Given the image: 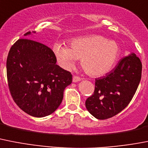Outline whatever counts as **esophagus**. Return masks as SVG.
I'll use <instances>...</instances> for the list:
<instances>
[{
  "label": "esophagus",
  "mask_w": 148,
  "mask_h": 148,
  "mask_svg": "<svg viewBox=\"0 0 148 148\" xmlns=\"http://www.w3.org/2000/svg\"><path fill=\"white\" fill-rule=\"evenodd\" d=\"M81 80H82V79H81V78H79V77H78V76H75V75H74L73 78V82L74 83H76V82H80Z\"/></svg>",
  "instance_id": "obj_1"
}]
</instances>
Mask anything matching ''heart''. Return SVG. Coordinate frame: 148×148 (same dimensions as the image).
I'll return each instance as SVG.
<instances>
[{"mask_svg":"<svg viewBox=\"0 0 148 148\" xmlns=\"http://www.w3.org/2000/svg\"><path fill=\"white\" fill-rule=\"evenodd\" d=\"M53 52L64 69H70L80 59L82 67L88 75L100 76L112 70L119 57L120 47L114 40L90 35L73 40L70 48L58 42L53 46Z\"/></svg>","mask_w":148,"mask_h":148,"instance_id":"obj_1","label":"heart"}]
</instances>
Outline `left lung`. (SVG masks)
Here are the masks:
<instances>
[{
    "instance_id": "8db88e82",
    "label": "left lung",
    "mask_w": 148,
    "mask_h": 148,
    "mask_svg": "<svg viewBox=\"0 0 148 148\" xmlns=\"http://www.w3.org/2000/svg\"><path fill=\"white\" fill-rule=\"evenodd\" d=\"M142 65L135 53L121 59L114 69L95 80V90L85 102L88 112L97 119L112 117L132 100L141 78Z\"/></svg>"
}]
</instances>
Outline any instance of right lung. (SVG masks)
<instances>
[{
	"label": "right lung",
	"mask_w": 148,
	"mask_h": 148,
	"mask_svg": "<svg viewBox=\"0 0 148 148\" xmlns=\"http://www.w3.org/2000/svg\"><path fill=\"white\" fill-rule=\"evenodd\" d=\"M35 34V31H33ZM31 35V31L25 36ZM51 49L28 39H20L11 47L7 60V74L11 96L29 115L42 117L52 114L71 84V73L56 64Z\"/></svg>",
	"instance_id": "obj_1"
}]
</instances>
